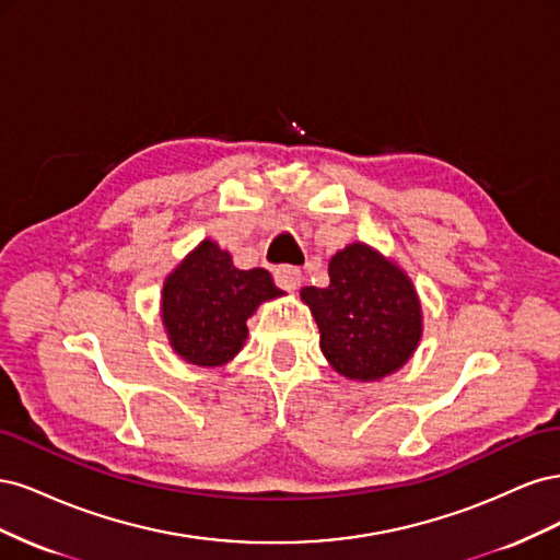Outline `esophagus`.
<instances>
[{"instance_id": "34e87169", "label": "esophagus", "mask_w": 560, "mask_h": 560, "mask_svg": "<svg viewBox=\"0 0 560 560\" xmlns=\"http://www.w3.org/2000/svg\"><path fill=\"white\" fill-rule=\"evenodd\" d=\"M273 278H276L278 287H282V290H287V292L299 290V284H301V280H303L301 270H299L296 266H278V268L273 270Z\"/></svg>"}]
</instances>
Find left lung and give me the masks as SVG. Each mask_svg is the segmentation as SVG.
Segmentation results:
<instances>
[{
  "label": "left lung",
  "mask_w": 560,
  "mask_h": 560,
  "mask_svg": "<svg viewBox=\"0 0 560 560\" xmlns=\"http://www.w3.org/2000/svg\"><path fill=\"white\" fill-rule=\"evenodd\" d=\"M319 327V348L352 381H376L411 358L420 303L411 280L378 252L354 243L329 261L327 287H303Z\"/></svg>",
  "instance_id": "1"
}]
</instances>
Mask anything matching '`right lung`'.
Instances as JSON below:
<instances>
[{
    "mask_svg": "<svg viewBox=\"0 0 560 560\" xmlns=\"http://www.w3.org/2000/svg\"><path fill=\"white\" fill-rule=\"evenodd\" d=\"M266 268H235L217 243H200L163 287V322L179 358L219 366L247 338V317L261 301L280 296Z\"/></svg>",
    "mask_w": 560,
    "mask_h": 560,
    "instance_id": "right-lung-1",
    "label": "right lung"
}]
</instances>
